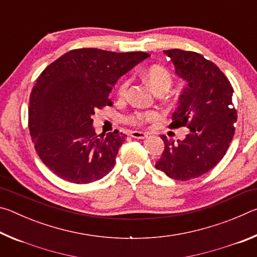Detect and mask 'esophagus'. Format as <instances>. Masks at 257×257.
Masks as SVG:
<instances>
[{
    "instance_id": "1",
    "label": "esophagus",
    "mask_w": 257,
    "mask_h": 257,
    "mask_svg": "<svg viewBox=\"0 0 257 257\" xmlns=\"http://www.w3.org/2000/svg\"><path fill=\"white\" fill-rule=\"evenodd\" d=\"M130 136L136 138V139H144L149 136V134L143 133V132H132L130 133Z\"/></svg>"
}]
</instances>
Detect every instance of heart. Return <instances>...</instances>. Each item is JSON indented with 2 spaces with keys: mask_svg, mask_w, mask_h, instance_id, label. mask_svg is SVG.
<instances>
[{
  "mask_svg": "<svg viewBox=\"0 0 257 257\" xmlns=\"http://www.w3.org/2000/svg\"><path fill=\"white\" fill-rule=\"evenodd\" d=\"M143 77H144V79L149 82L155 90H158L159 93L168 90L172 84L171 72L165 67L161 66V64H153V66L147 68L146 70L143 72ZM129 78H123V79L120 81L118 87L119 97H125L129 88ZM158 116L159 113L156 111H136L132 113V114H129L125 120H127V122L135 125H143L146 122L155 120Z\"/></svg>",
  "mask_w": 257,
  "mask_h": 257,
  "instance_id": "1",
  "label": "heart"
}]
</instances>
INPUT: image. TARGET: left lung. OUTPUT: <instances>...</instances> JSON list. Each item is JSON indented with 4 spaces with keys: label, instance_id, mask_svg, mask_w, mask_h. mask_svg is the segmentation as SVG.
Returning a JSON list of instances; mask_svg holds the SVG:
<instances>
[{
    "label": "left lung",
    "instance_id": "1",
    "mask_svg": "<svg viewBox=\"0 0 257 257\" xmlns=\"http://www.w3.org/2000/svg\"><path fill=\"white\" fill-rule=\"evenodd\" d=\"M164 54L187 81L170 127H187L190 133L177 143L162 135L164 151L155 168L172 179L186 181L212 170L225 155L237 121L233 88L219 67L202 54L179 49Z\"/></svg>",
    "mask_w": 257,
    "mask_h": 257
}]
</instances>
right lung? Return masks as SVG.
I'll return each instance as SVG.
<instances>
[{
    "label": "right lung",
    "instance_id": "obj_1",
    "mask_svg": "<svg viewBox=\"0 0 257 257\" xmlns=\"http://www.w3.org/2000/svg\"><path fill=\"white\" fill-rule=\"evenodd\" d=\"M149 56L77 49L37 78L29 98V133L43 163L61 179L89 184L112 170L125 135H97L92 118L97 108L112 105L108 95L119 78Z\"/></svg>",
    "mask_w": 257,
    "mask_h": 257
}]
</instances>
